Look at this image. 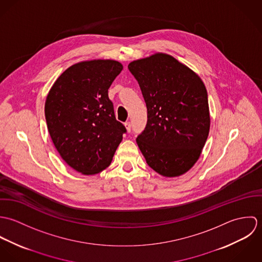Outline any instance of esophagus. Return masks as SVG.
<instances>
[{"label": "esophagus", "mask_w": 262, "mask_h": 262, "mask_svg": "<svg viewBox=\"0 0 262 262\" xmlns=\"http://www.w3.org/2000/svg\"><path fill=\"white\" fill-rule=\"evenodd\" d=\"M125 127H126L127 132H130V131H131V124H130V122H126V123H125Z\"/></svg>", "instance_id": "esophagus-1"}]
</instances>
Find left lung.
<instances>
[{
    "mask_svg": "<svg viewBox=\"0 0 262 262\" xmlns=\"http://www.w3.org/2000/svg\"><path fill=\"white\" fill-rule=\"evenodd\" d=\"M147 107L136 142L150 167L166 178L185 174L207 141L211 117L202 78L173 56L156 52L128 64Z\"/></svg>",
    "mask_w": 262,
    "mask_h": 262,
    "instance_id": "1",
    "label": "left lung"
}]
</instances>
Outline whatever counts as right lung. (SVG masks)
<instances>
[{
  "instance_id": "add662e5",
  "label": "right lung",
  "mask_w": 262,
  "mask_h": 262,
  "mask_svg": "<svg viewBox=\"0 0 262 262\" xmlns=\"http://www.w3.org/2000/svg\"><path fill=\"white\" fill-rule=\"evenodd\" d=\"M122 70V63L113 59L77 62L58 76L46 97L51 140L61 158L81 174L107 168L126 132L108 96Z\"/></svg>"
}]
</instances>
